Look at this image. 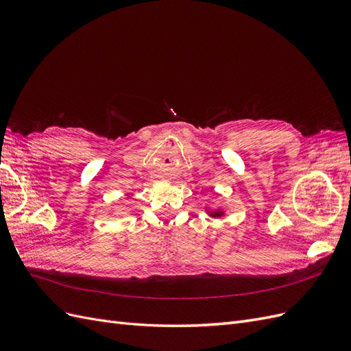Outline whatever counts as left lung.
<instances>
[{
  "instance_id": "obj_1",
  "label": "left lung",
  "mask_w": 351,
  "mask_h": 351,
  "mask_svg": "<svg viewBox=\"0 0 351 351\" xmlns=\"http://www.w3.org/2000/svg\"><path fill=\"white\" fill-rule=\"evenodd\" d=\"M209 215H210V217H222V215H224V210H221V209H218V210H210Z\"/></svg>"
}]
</instances>
